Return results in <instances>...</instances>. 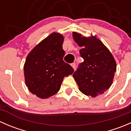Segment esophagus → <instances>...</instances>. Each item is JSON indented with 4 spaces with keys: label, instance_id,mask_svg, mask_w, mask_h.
Listing matches in <instances>:
<instances>
[{
    "label": "esophagus",
    "instance_id": "1",
    "mask_svg": "<svg viewBox=\"0 0 131 131\" xmlns=\"http://www.w3.org/2000/svg\"><path fill=\"white\" fill-rule=\"evenodd\" d=\"M71 66H72V67L73 68L74 70L76 69V64H75V63H72V64H71Z\"/></svg>",
    "mask_w": 131,
    "mask_h": 131
}]
</instances>
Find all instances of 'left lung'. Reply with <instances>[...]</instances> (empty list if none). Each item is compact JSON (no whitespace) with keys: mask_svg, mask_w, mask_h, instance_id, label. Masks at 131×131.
<instances>
[{"mask_svg":"<svg viewBox=\"0 0 131 131\" xmlns=\"http://www.w3.org/2000/svg\"><path fill=\"white\" fill-rule=\"evenodd\" d=\"M72 34L75 42L82 47L80 54L84 59L73 77L80 92L96 97L112 85L117 70L116 61L109 49L96 36L85 37L76 31Z\"/></svg>","mask_w":131,"mask_h":131,"instance_id":"left-lung-1","label":"left lung"}]
</instances>
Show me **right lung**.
I'll list each match as a JSON object with an SVG mask.
<instances>
[{
	"label": "right lung",
	"mask_w": 131,
	"mask_h": 131,
	"mask_svg": "<svg viewBox=\"0 0 131 131\" xmlns=\"http://www.w3.org/2000/svg\"><path fill=\"white\" fill-rule=\"evenodd\" d=\"M64 37L53 32L38 43L28 54L24 64L25 81L28 90L41 99L55 95L64 77L73 69L63 58Z\"/></svg>",
	"instance_id": "right-lung-1"
}]
</instances>
